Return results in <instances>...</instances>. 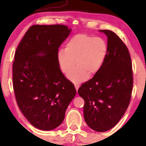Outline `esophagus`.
<instances>
[{"mask_svg":"<svg viewBox=\"0 0 146 146\" xmlns=\"http://www.w3.org/2000/svg\"><path fill=\"white\" fill-rule=\"evenodd\" d=\"M75 89H76V91H78V88H79V85L78 84H75Z\"/></svg>","mask_w":146,"mask_h":146,"instance_id":"34e87169","label":"esophagus"}]
</instances>
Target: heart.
<instances>
[{
	"instance_id": "heart-1",
	"label": "heart",
	"mask_w": 146,
	"mask_h": 146,
	"mask_svg": "<svg viewBox=\"0 0 146 146\" xmlns=\"http://www.w3.org/2000/svg\"><path fill=\"white\" fill-rule=\"evenodd\" d=\"M108 44L101 37L80 33L73 36L66 43L65 49H58L56 60L63 73L75 84L82 82L97 74L102 67L108 55Z\"/></svg>"
}]
</instances>
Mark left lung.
<instances>
[{
    "mask_svg": "<svg viewBox=\"0 0 146 146\" xmlns=\"http://www.w3.org/2000/svg\"><path fill=\"white\" fill-rule=\"evenodd\" d=\"M108 37V55L102 67L79 88L85 102L84 117L91 129L104 132L119 122L129 104L133 89L129 51L114 32L99 30Z\"/></svg>",
    "mask_w": 146,
    "mask_h": 146,
    "instance_id": "1",
    "label": "left lung"
}]
</instances>
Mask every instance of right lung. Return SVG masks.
<instances>
[{
  "instance_id": "add662e5",
  "label": "right lung",
  "mask_w": 146,
  "mask_h": 146,
  "mask_svg": "<svg viewBox=\"0 0 146 146\" xmlns=\"http://www.w3.org/2000/svg\"><path fill=\"white\" fill-rule=\"evenodd\" d=\"M71 29L64 25H34L17 47L13 63V84L17 104L32 125L55 129L65 117L76 95L56 60L61 44Z\"/></svg>"
}]
</instances>
